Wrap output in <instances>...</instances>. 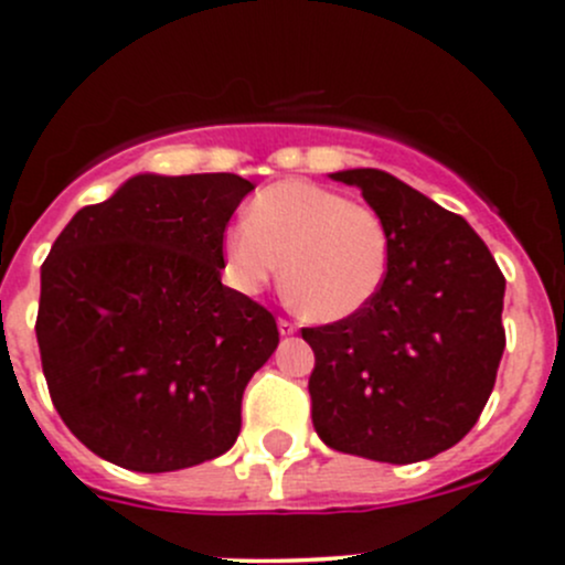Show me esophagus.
Wrapping results in <instances>:
<instances>
[{
    "mask_svg": "<svg viewBox=\"0 0 565 565\" xmlns=\"http://www.w3.org/2000/svg\"><path fill=\"white\" fill-rule=\"evenodd\" d=\"M295 322H289V319H278V333L281 335H292L295 333Z\"/></svg>",
    "mask_w": 565,
    "mask_h": 565,
    "instance_id": "34e87169",
    "label": "esophagus"
}]
</instances>
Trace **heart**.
<instances>
[{"label":"heart","mask_w":565,"mask_h":565,"mask_svg":"<svg viewBox=\"0 0 565 565\" xmlns=\"http://www.w3.org/2000/svg\"><path fill=\"white\" fill-rule=\"evenodd\" d=\"M221 250L241 292H262L281 270L287 303L315 322L366 309L391 267V235L377 210L306 180L262 188L243 224L224 232Z\"/></svg>","instance_id":"b5f03b06"}]
</instances>
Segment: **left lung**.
<instances>
[{"label": "left lung", "mask_w": 565, "mask_h": 565, "mask_svg": "<svg viewBox=\"0 0 565 565\" xmlns=\"http://www.w3.org/2000/svg\"><path fill=\"white\" fill-rule=\"evenodd\" d=\"M330 180L361 188L391 235V267L358 315L303 328L315 350L311 420L333 451L409 465L476 426L505 350V278L457 213L383 169Z\"/></svg>", "instance_id": "obj_1"}]
</instances>
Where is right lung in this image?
<instances>
[{
  "mask_svg": "<svg viewBox=\"0 0 565 565\" xmlns=\"http://www.w3.org/2000/svg\"><path fill=\"white\" fill-rule=\"evenodd\" d=\"M237 174H136L82 207L40 267L38 344L51 402L100 459L172 472L241 435L243 391L276 319L221 284Z\"/></svg>",
  "mask_w": 565,
  "mask_h": 565,
  "instance_id": "add662e5",
  "label": "right lung"
}]
</instances>
